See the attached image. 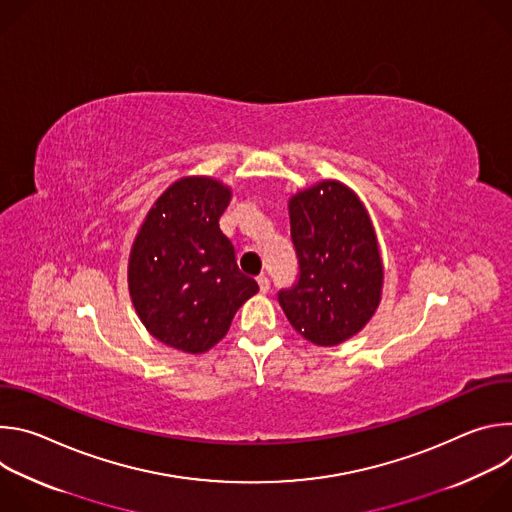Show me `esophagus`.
<instances>
[{
	"label": "esophagus",
	"instance_id": "obj_1",
	"mask_svg": "<svg viewBox=\"0 0 512 512\" xmlns=\"http://www.w3.org/2000/svg\"><path fill=\"white\" fill-rule=\"evenodd\" d=\"M257 283H259V291H261V294H267V291L271 289V283H269V279H267L265 275H259V277H257Z\"/></svg>",
	"mask_w": 512,
	"mask_h": 512
}]
</instances>
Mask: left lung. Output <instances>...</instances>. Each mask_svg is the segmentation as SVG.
Masks as SVG:
<instances>
[{
	"mask_svg": "<svg viewBox=\"0 0 512 512\" xmlns=\"http://www.w3.org/2000/svg\"><path fill=\"white\" fill-rule=\"evenodd\" d=\"M300 279L279 291L289 324L318 346H336L375 316L385 267L371 216L352 188L320 180L287 202Z\"/></svg>",
	"mask_w": 512,
	"mask_h": 512,
	"instance_id": "obj_1",
	"label": "left lung"
}]
</instances>
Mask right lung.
Segmentation results:
<instances>
[{"mask_svg": "<svg viewBox=\"0 0 512 512\" xmlns=\"http://www.w3.org/2000/svg\"><path fill=\"white\" fill-rule=\"evenodd\" d=\"M231 196L221 180L184 176L154 202L135 235L127 265L131 304L145 330L170 348L210 350L259 291L218 227Z\"/></svg>", "mask_w": 512, "mask_h": 512, "instance_id": "add662e5", "label": "right lung"}]
</instances>
